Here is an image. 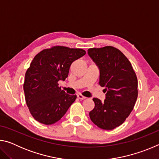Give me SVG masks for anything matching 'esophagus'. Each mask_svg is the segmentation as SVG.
I'll return each mask as SVG.
<instances>
[{
	"instance_id": "obj_1",
	"label": "esophagus",
	"mask_w": 159,
	"mask_h": 159,
	"mask_svg": "<svg viewBox=\"0 0 159 159\" xmlns=\"http://www.w3.org/2000/svg\"><path fill=\"white\" fill-rule=\"evenodd\" d=\"M77 97H78V98H79V99H86L85 97L82 95L81 94H79V95H77Z\"/></svg>"
}]
</instances>
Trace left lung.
Here are the masks:
<instances>
[{
    "label": "left lung",
    "instance_id": "obj_1",
    "mask_svg": "<svg viewBox=\"0 0 159 159\" xmlns=\"http://www.w3.org/2000/svg\"><path fill=\"white\" fill-rule=\"evenodd\" d=\"M88 53L99 69V82L105 87L103 102L93 98L95 107L89 113L92 121L104 130H113L124 123L138 98V79L130 61L113 46L89 48Z\"/></svg>",
    "mask_w": 159,
    "mask_h": 159
}]
</instances>
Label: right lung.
I'll return each mask as SVG.
<instances>
[{"instance_id":"add662e5","label":"right lung","mask_w":159,"mask_h":159,"mask_svg":"<svg viewBox=\"0 0 159 159\" xmlns=\"http://www.w3.org/2000/svg\"><path fill=\"white\" fill-rule=\"evenodd\" d=\"M80 48L56 45L35 56L24 83L25 100L34 119L45 125L57 122L76 100L65 93L58 81L65 80L73 61L85 55Z\"/></svg>"}]
</instances>
